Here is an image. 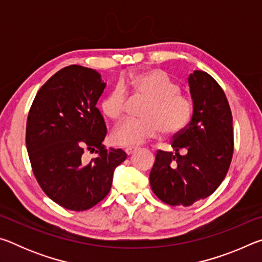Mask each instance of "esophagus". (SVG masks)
Listing matches in <instances>:
<instances>
[{"label":"esophagus","instance_id":"1","mask_svg":"<svg viewBox=\"0 0 262 262\" xmlns=\"http://www.w3.org/2000/svg\"><path fill=\"white\" fill-rule=\"evenodd\" d=\"M137 150H139V148H136V147H129V148L126 149V152H127V155H133L134 152H136Z\"/></svg>","mask_w":262,"mask_h":262}]
</instances>
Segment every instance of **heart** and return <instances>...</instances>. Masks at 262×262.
Returning <instances> with one entry per match:
<instances>
[{"label": "heart", "mask_w": 262, "mask_h": 262, "mask_svg": "<svg viewBox=\"0 0 262 262\" xmlns=\"http://www.w3.org/2000/svg\"><path fill=\"white\" fill-rule=\"evenodd\" d=\"M178 82L161 69L128 75L101 101V111L110 120L118 121L126 108V92L147 99L142 120H127L115 128L112 139L123 147H135L145 140L176 135L184 130L193 117V101L181 92Z\"/></svg>", "instance_id": "heart-1"}]
</instances>
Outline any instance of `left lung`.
Instances as JSON below:
<instances>
[{"label": "left lung", "instance_id": "obj_1", "mask_svg": "<svg viewBox=\"0 0 262 262\" xmlns=\"http://www.w3.org/2000/svg\"><path fill=\"white\" fill-rule=\"evenodd\" d=\"M188 82L192 120L172 139L174 152L158 150L150 172L152 192L170 206H192L214 193L233 155L232 113L223 89L201 70L190 74Z\"/></svg>", "mask_w": 262, "mask_h": 262}]
</instances>
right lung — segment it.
Masks as SVG:
<instances>
[{
	"label": "right lung",
	"mask_w": 262,
	"mask_h": 262,
	"mask_svg": "<svg viewBox=\"0 0 262 262\" xmlns=\"http://www.w3.org/2000/svg\"><path fill=\"white\" fill-rule=\"evenodd\" d=\"M105 83L94 69L72 64L39 89L26 121V149L33 174L48 198L83 211L110 193L114 168L127 158L106 149V126L97 101ZM96 157L86 161L84 153Z\"/></svg>",
	"instance_id": "obj_1"
}]
</instances>
